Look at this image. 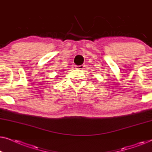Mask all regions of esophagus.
I'll use <instances>...</instances> for the list:
<instances>
[{
	"mask_svg": "<svg viewBox=\"0 0 152 152\" xmlns=\"http://www.w3.org/2000/svg\"><path fill=\"white\" fill-rule=\"evenodd\" d=\"M84 67H85V65H84V64H82V65H79V66H76L77 69H80V70L84 69Z\"/></svg>",
	"mask_w": 152,
	"mask_h": 152,
	"instance_id": "obj_1",
	"label": "esophagus"
}]
</instances>
